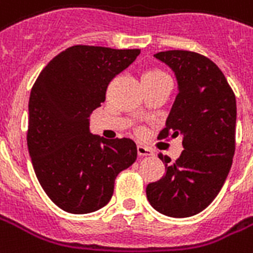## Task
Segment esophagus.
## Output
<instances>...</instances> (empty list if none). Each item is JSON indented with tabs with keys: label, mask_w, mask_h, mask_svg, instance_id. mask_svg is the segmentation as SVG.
<instances>
[{
	"label": "esophagus",
	"mask_w": 253,
	"mask_h": 253,
	"mask_svg": "<svg viewBox=\"0 0 253 253\" xmlns=\"http://www.w3.org/2000/svg\"><path fill=\"white\" fill-rule=\"evenodd\" d=\"M136 152H138V157L144 158V157H152L154 155V151L151 148L144 147V146H138L136 147Z\"/></svg>",
	"instance_id": "obj_1"
}]
</instances>
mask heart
<instances>
[{
  "label": "heart",
  "mask_w": 253,
  "mask_h": 253,
  "mask_svg": "<svg viewBox=\"0 0 253 253\" xmlns=\"http://www.w3.org/2000/svg\"><path fill=\"white\" fill-rule=\"evenodd\" d=\"M161 80H169V77L166 73H163L162 70H158V69H152V70H148L146 74L143 75V82L144 84H148V82H155V81ZM138 132H142V130H138Z\"/></svg>",
  "instance_id": "b5f03b06"
}]
</instances>
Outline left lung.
I'll use <instances>...</instances> for the list:
<instances>
[{
    "label": "left lung",
    "mask_w": 253,
    "mask_h": 253,
    "mask_svg": "<svg viewBox=\"0 0 253 253\" xmlns=\"http://www.w3.org/2000/svg\"><path fill=\"white\" fill-rule=\"evenodd\" d=\"M155 58L173 70L179 92L158 139L182 136L180 157H158L165 176L146 188L152 207L166 216L188 217L207 208L224 184L235 154L236 99L211 59L187 50Z\"/></svg>",
    "instance_id": "1"
}]
</instances>
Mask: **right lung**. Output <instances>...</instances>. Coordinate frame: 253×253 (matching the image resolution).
I'll return each mask as SVG.
<instances>
[{
	"label": "right lung",
	"instance_id": "1",
	"mask_svg": "<svg viewBox=\"0 0 253 253\" xmlns=\"http://www.w3.org/2000/svg\"><path fill=\"white\" fill-rule=\"evenodd\" d=\"M139 53V49L71 46L55 55L33 84L29 154L46 195L63 211L90 213L105 207L117 175L136 159L132 140L92 135L88 117L105 102L111 80Z\"/></svg>",
	"mask_w": 253,
	"mask_h": 253
}]
</instances>
